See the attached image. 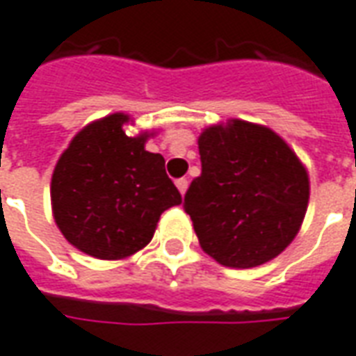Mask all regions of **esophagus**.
Here are the masks:
<instances>
[{"instance_id": "esophagus-1", "label": "esophagus", "mask_w": 356, "mask_h": 356, "mask_svg": "<svg viewBox=\"0 0 356 356\" xmlns=\"http://www.w3.org/2000/svg\"><path fill=\"white\" fill-rule=\"evenodd\" d=\"M176 188H178V190H180V193H186V190H188V180H186V178H178V180H176Z\"/></svg>"}]
</instances>
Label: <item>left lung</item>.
<instances>
[{
	"mask_svg": "<svg viewBox=\"0 0 356 356\" xmlns=\"http://www.w3.org/2000/svg\"><path fill=\"white\" fill-rule=\"evenodd\" d=\"M201 174L184 195L203 251L251 268L286 249L303 222L309 176L287 143L264 126L232 120L199 138Z\"/></svg>",
	"mask_w": 356,
	"mask_h": 356,
	"instance_id": "left-lung-1",
	"label": "left lung"
}]
</instances>
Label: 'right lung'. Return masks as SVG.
Segmentation results:
<instances>
[{"label": "right lung", "instance_id": "right-lung-1", "mask_svg": "<svg viewBox=\"0 0 356 356\" xmlns=\"http://www.w3.org/2000/svg\"><path fill=\"white\" fill-rule=\"evenodd\" d=\"M115 113L74 136L53 170L51 205L63 236L95 259L115 261L145 247L159 216L182 203L165 159L128 138Z\"/></svg>", "mask_w": 356, "mask_h": 356}]
</instances>
